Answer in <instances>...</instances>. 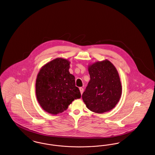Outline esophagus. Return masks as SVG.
<instances>
[{
    "label": "esophagus",
    "instance_id": "1",
    "mask_svg": "<svg viewBox=\"0 0 155 155\" xmlns=\"http://www.w3.org/2000/svg\"><path fill=\"white\" fill-rule=\"evenodd\" d=\"M79 89H80V91L81 94H82V93L84 92V89H83V88H82V87H80Z\"/></svg>",
    "mask_w": 155,
    "mask_h": 155
}]
</instances>
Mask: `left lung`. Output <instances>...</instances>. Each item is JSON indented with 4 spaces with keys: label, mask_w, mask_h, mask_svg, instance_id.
I'll return each instance as SVG.
<instances>
[{
    "label": "left lung",
    "mask_w": 155,
    "mask_h": 155,
    "mask_svg": "<svg viewBox=\"0 0 155 155\" xmlns=\"http://www.w3.org/2000/svg\"><path fill=\"white\" fill-rule=\"evenodd\" d=\"M90 81L82 97L92 111L103 113L110 110L118 103L121 84L118 72L110 61H98L89 66Z\"/></svg>",
    "instance_id": "left-lung-1"
}]
</instances>
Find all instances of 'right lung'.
I'll return each instance as SVG.
<instances>
[{
    "instance_id": "add662e5",
    "label": "right lung",
    "mask_w": 155,
    "mask_h": 155,
    "mask_svg": "<svg viewBox=\"0 0 155 155\" xmlns=\"http://www.w3.org/2000/svg\"><path fill=\"white\" fill-rule=\"evenodd\" d=\"M70 62L57 58L45 64L37 75L36 95L44 110L57 114L66 110L74 99L81 97L75 77L68 70Z\"/></svg>"
}]
</instances>
